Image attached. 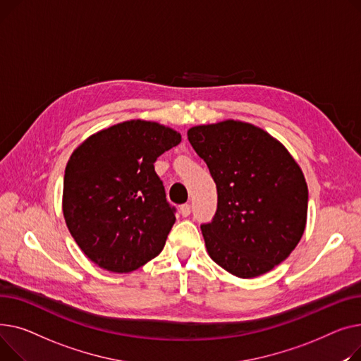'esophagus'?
I'll use <instances>...</instances> for the list:
<instances>
[{"label":"esophagus","instance_id":"esophagus-1","mask_svg":"<svg viewBox=\"0 0 361 361\" xmlns=\"http://www.w3.org/2000/svg\"><path fill=\"white\" fill-rule=\"evenodd\" d=\"M179 213L182 217H188L190 214V205L189 204H183L179 207Z\"/></svg>","mask_w":361,"mask_h":361}]
</instances>
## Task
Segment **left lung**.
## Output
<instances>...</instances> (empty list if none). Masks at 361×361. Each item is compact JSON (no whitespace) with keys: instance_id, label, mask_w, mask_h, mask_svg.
I'll return each instance as SVG.
<instances>
[{"instance_id":"1","label":"left lung","mask_w":361,"mask_h":361,"mask_svg":"<svg viewBox=\"0 0 361 361\" xmlns=\"http://www.w3.org/2000/svg\"><path fill=\"white\" fill-rule=\"evenodd\" d=\"M188 140L217 186V213L201 226L209 258L239 279L281 264L307 221V183L287 148L259 126L226 119L197 125Z\"/></svg>"}]
</instances>
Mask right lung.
<instances>
[{"instance_id": "1", "label": "right lung", "mask_w": 361, "mask_h": 361, "mask_svg": "<svg viewBox=\"0 0 361 361\" xmlns=\"http://www.w3.org/2000/svg\"><path fill=\"white\" fill-rule=\"evenodd\" d=\"M180 141L173 128L131 119L97 131L70 156L62 213L75 243L97 267L131 272L163 250L176 219L154 161Z\"/></svg>"}]
</instances>
